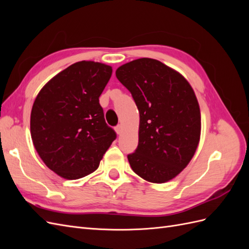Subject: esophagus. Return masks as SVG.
<instances>
[{
  "label": "esophagus",
  "mask_w": 249,
  "mask_h": 249,
  "mask_svg": "<svg viewBox=\"0 0 249 249\" xmlns=\"http://www.w3.org/2000/svg\"><path fill=\"white\" fill-rule=\"evenodd\" d=\"M115 132H116L118 135L122 134V133H123V126L120 125V124L116 125V126H115Z\"/></svg>",
  "instance_id": "1"
}]
</instances>
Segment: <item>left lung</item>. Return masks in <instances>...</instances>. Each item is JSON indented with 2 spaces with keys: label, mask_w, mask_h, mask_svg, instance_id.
<instances>
[{
  "label": "left lung",
  "mask_w": 249,
  "mask_h": 249,
  "mask_svg": "<svg viewBox=\"0 0 249 249\" xmlns=\"http://www.w3.org/2000/svg\"><path fill=\"white\" fill-rule=\"evenodd\" d=\"M116 78L139 111V141L127 155L133 171L150 183L176 178L189 162L200 138V110L191 85L177 71L150 58L119 66Z\"/></svg>",
  "instance_id": "1"
}]
</instances>
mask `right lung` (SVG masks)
<instances>
[{"instance_id": "1", "label": "right lung", "mask_w": 249, "mask_h": 249, "mask_svg": "<svg viewBox=\"0 0 249 249\" xmlns=\"http://www.w3.org/2000/svg\"><path fill=\"white\" fill-rule=\"evenodd\" d=\"M111 74L109 65L80 61L56 74L36 96L30 119L33 144L61 178L78 179L93 172L116 138L99 100Z\"/></svg>"}]
</instances>
